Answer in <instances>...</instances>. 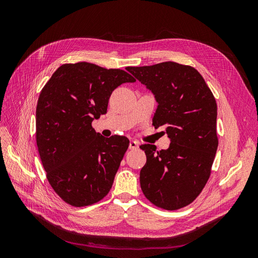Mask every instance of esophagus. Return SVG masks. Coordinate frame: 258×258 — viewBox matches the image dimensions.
<instances>
[{
    "label": "esophagus",
    "instance_id": "esophagus-1",
    "mask_svg": "<svg viewBox=\"0 0 258 258\" xmlns=\"http://www.w3.org/2000/svg\"><path fill=\"white\" fill-rule=\"evenodd\" d=\"M129 148H130V150H138V148H139V142L138 141H130Z\"/></svg>",
    "mask_w": 258,
    "mask_h": 258
}]
</instances>
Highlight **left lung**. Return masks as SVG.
<instances>
[{
    "mask_svg": "<svg viewBox=\"0 0 258 258\" xmlns=\"http://www.w3.org/2000/svg\"><path fill=\"white\" fill-rule=\"evenodd\" d=\"M127 71L152 91L158 103L153 124L165 127L171 142L161 151L140 146L146 155L140 172L142 191L159 208L181 209L198 197L210 177L218 145L214 96L189 66L168 61Z\"/></svg>",
    "mask_w": 258,
    "mask_h": 258,
    "instance_id": "1",
    "label": "left lung"
}]
</instances>
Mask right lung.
<instances>
[{
    "instance_id": "right-lung-1",
    "label": "right lung",
    "mask_w": 258,
    "mask_h": 258,
    "mask_svg": "<svg viewBox=\"0 0 258 258\" xmlns=\"http://www.w3.org/2000/svg\"><path fill=\"white\" fill-rule=\"evenodd\" d=\"M135 82L123 70L77 62L59 67L42 89L36 144L49 184L67 204H96L112 188L129 140L104 138L91 122L106 114L114 89Z\"/></svg>"
}]
</instances>
